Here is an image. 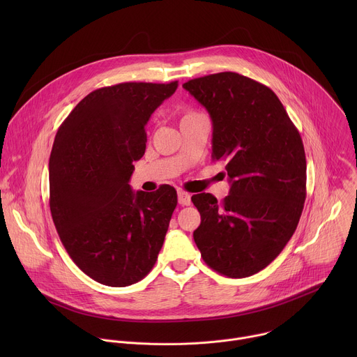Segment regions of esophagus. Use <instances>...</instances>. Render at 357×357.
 <instances>
[{"mask_svg": "<svg viewBox=\"0 0 357 357\" xmlns=\"http://www.w3.org/2000/svg\"><path fill=\"white\" fill-rule=\"evenodd\" d=\"M178 202L182 206H189L190 205V195L185 190H178Z\"/></svg>", "mask_w": 357, "mask_h": 357, "instance_id": "34e87169", "label": "esophagus"}]
</instances>
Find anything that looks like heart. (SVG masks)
Returning a JSON list of instances; mask_svg holds the SVG:
<instances>
[{
    "instance_id": "obj_1",
    "label": "heart",
    "mask_w": 357,
    "mask_h": 357,
    "mask_svg": "<svg viewBox=\"0 0 357 357\" xmlns=\"http://www.w3.org/2000/svg\"><path fill=\"white\" fill-rule=\"evenodd\" d=\"M197 114H200V113H196V112H188L183 117H182V120H185V119H189V117H193V116H197ZM181 120V121H182Z\"/></svg>"
}]
</instances>
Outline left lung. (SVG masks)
Masks as SVG:
<instances>
[{
    "mask_svg": "<svg viewBox=\"0 0 357 357\" xmlns=\"http://www.w3.org/2000/svg\"><path fill=\"white\" fill-rule=\"evenodd\" d=\"M213 123V161H226L231 183L222 200L192 196L202 259L216 273L244 278L266 268L292 237L307 197L302 138L277 94L234 72L182 84Z\"/></svg>",
    "mask_w": 357,
    "mask_h": 357,
    "instance_id": "1",
    "label": "left lung"
}]
</instances>
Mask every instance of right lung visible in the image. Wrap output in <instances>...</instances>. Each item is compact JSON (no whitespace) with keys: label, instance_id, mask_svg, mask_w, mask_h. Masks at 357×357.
Listing matches in <instances>:
<instances>
[{"label":"right lung","instance_id":"1","mask_svg":"<svg viewBox=\"0 0 357 357\" xmlns=\"http://www.w3.org/2000/svg\"><path fill=\"white\" fill-rule=\"evenodd\" d=\"M178 82H126L89 93L61 124L49 158V206L73 263L94 281L127 287L154 267L176 208L175 188L134 193L145 126Z\"/></svg>","mask_w":357,"mask_h":357}]
</instances>
